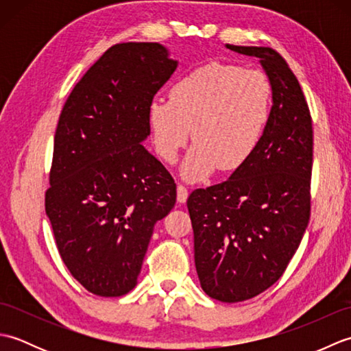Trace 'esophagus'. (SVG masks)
I'll return each instance as SVG.
<instances>
[{"instance_id": "1", "label": "esophagus", "mask_w": 351, "mask_h": 351, "mask_svg": "<svg viewBox=\"0 0 351 351\" xmlns=\"http://www.w3.org/2000/svg\"><path fill=\"white\" fill-rule=\"evenodd\" d=\"M176 191H178V202L184 204L185 200H187V197H189V190H187V187H185V185H182V184H178Z\"/></svg>"}]
</instances>
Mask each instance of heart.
<instances>
[{
    "instance_id": "1",
    "label": "heart",
    "mask_w": 351,
    "mask_h": 351,
    "mask_svg": "<svg viewBox=\"0 0 351 351\" xmlns=\"http://www.w3.org/2000/svg\"><path fill=\"white\" fill-rule=\"evenodd\" d=\"M273 88L263 71L210 62L171 86L169 101L155 98L147 116L154 145L173 164L191 137L181 173L199 181L219 167L234 171L250 158L270 119Z\"/></svg>"
}]
</instances>
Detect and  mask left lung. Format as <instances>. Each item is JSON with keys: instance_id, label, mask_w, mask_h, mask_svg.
Masks as SVG:
<instances>
[{"instance_id": "8db88e82", "label": "left lung", "mask_w": 351, "mask_h": 351, "mask_svg": "<svg viewBox=\"0 0 351 351\" xmlns=\"http://www.w3.org/2000/svg\"><path fill=\"white\" fill-rule=\"evenodd\" d=\"M226 48L258 57L273 88L263 137L225 182L187 200L200 285L215 300H249L278 282L299 249L311 215L314 132L302 87L267 47Z\"/></svg>"}]
</instances>
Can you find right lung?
Instances as JSON below:
<instances>
[{"label":"right lung","mask_w":351,"mask_h":351,"mask_svg":"<svg viewBox=\"0 0 351 351\" xmlns=\"http://www.w3.org/2000/svg\"><path fill=\"white\" fill-rule=\"evenodd\" d=\"M176 66L160 43H117L58 119L45 211L64 265L92 294L137 285L155 223L175 206L173 178L141 141L151 134L149 104Z\"/></svg>","instance_id":"1"}]
</instances>
